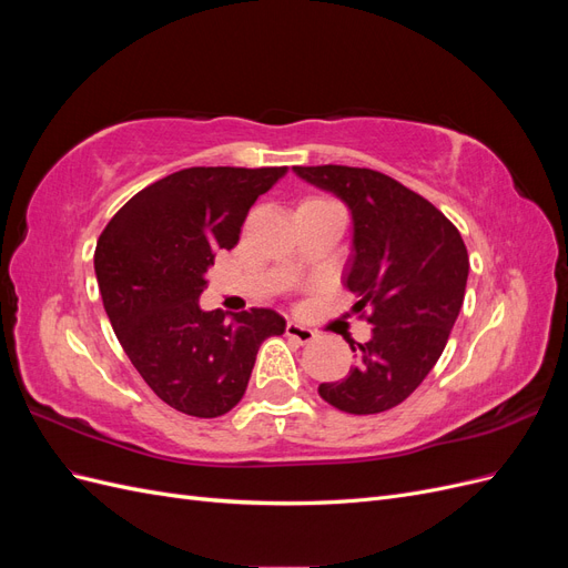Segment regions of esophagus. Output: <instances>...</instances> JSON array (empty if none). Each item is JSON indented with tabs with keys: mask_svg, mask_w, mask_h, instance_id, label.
<instances>
[{
	"mask_svg": "<svg viewBox=\"0 0 568 568\" xmlns=\"http://www.w3.org/2000/svg\"><path fill=\"white\" fill-rule=\"evenodd\" d=\"M286 336L296 338L298 343H311V341H315L317 334H315L313 329H307V326L298 324V322H288V324H286Z\"/></svg>",
	"mask_w": 568,
	"mask_h": 568,
	"instance_id": "1",
	"label": "esophagus"
}]
</instances>
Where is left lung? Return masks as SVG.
Segmentation results:
<instances>
[{
    "mask_svg": "<svg viewBox=\"0 0 568 568\" xmlns=\"http://www.w3.org/2000/svg\"><path fill=\"white\" fill-rule=\"evenodd\" d=\"M294 173L348 205L343 284L374 326L357 351L351 343L357 363L346 379L320 384V395L348 415L386 412L426 379L448 343L469 277L467 246L434 203L376 170L296 165Z\"/></svg>",
    "mask_w": 568,
    "mask_h": 568,
    "instance_id": "1",
    "label": "left lung"
}]
</instances>
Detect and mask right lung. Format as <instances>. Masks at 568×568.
I'll return each instance as SVG.
<instances>
[{"label":"right lung","mask_w":568,"mask_h":568,"mask_svg":"<svg viewBox=\"0 0 568 568\" xmlns=\"http://www.w3.org/2000/svg\"><path fill=\"white\" fill-rule=\"evenodd\" d=\"M286 168H186L149 184L101 232L94 272L120 346L163 403L211 419L244 398L255 355L286 320L251 307L225 320L199 296L234 248L255 199Z\"/></svg>","instance_id":"obj_1"}]
</instances>
